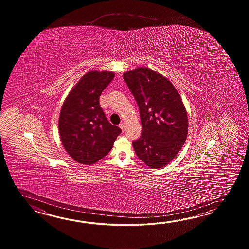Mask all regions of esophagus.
<instances>
[{"label":"esophagus","mask_w":249,"mask_h":249,"mask_svg":"<svg viewBox=\"0 0 249 249\" xmlns=\"http://www.w3.org/2000/svg\"><path fill=\"white\" fill-rule=\"evenodd\" d=\"M119 127H120V129L122 130V132H124V131H125V125H124V123H121V124H119Z\"/></svg>","instance_id":"obj_1"}]
</instances>
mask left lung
<instances>
[{
    "label": "left lung",
    "instance_id": "obj_1",
    "mask_svg": "<svg viewBox=\"0 0 249 249\" xmlns=\"http://www.w3.org/2000/svg\"><path fill=\"white\" fill-rule=\"evenodd\" d=\"M137 101L142 135L132 142L138 158L153 169L169 164L188 134V116L180 94L164 75L148 68L124 74Z\"/></svg>",
    "mask_w": 249,
    "mask_h": 249
}]
</instances>
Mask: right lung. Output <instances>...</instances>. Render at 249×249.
I'll return each instance as SVG.
<instances>
[{
  "label": "right lung",
  "mask_w": 249,
  "mask_h": 249,
  "mask_svg": "<svg viewBox=\"0 0 249 249\" xmlns=\"http://www.w3.org/2000/svg\"><path fill=\"white\" fill-rule=\"evenodd\" d=\"M115 76L108 71H90L74 85L64 101L58 130L66 151L80 164H95L111 150L119 127L107 121L100 96Z\"/></svg>",
  "instance_id": "add662e5"
}]
</instances>
